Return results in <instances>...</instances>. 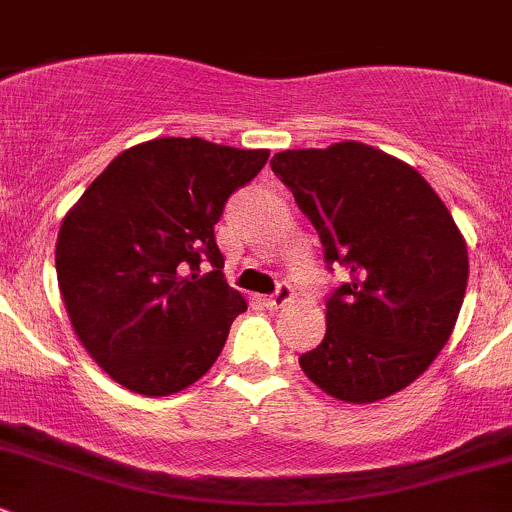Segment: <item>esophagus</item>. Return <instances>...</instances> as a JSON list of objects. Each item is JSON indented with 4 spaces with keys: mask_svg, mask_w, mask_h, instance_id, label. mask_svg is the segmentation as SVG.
<instances>
[{
    "mask_svg": "<svg viewBox=\"0 0 512 512\" xmlns=\"http://www.w3.org/2000/svg\"><path fill=\"white\" fill-rule=\"evenodd\" d=\"M292 297H295V290H292L287 282H280V285H277V290L272 292L270 297H265V305L270 307V310H280V307L290 305Z\"/></svg>",
    "mask_w": 512,
    "mask_h": 512,
    "instance_id": "esophagus-1",
    "label": "esophagus"
}]
</instances>
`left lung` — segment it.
Listing matches in <instances>:
<instances>
[{"label":"left lung","instance_id":"left-lung-1","mask_svg":"<svg viewBox=\"0 0 512 512\" xmlns=\"http://www.w3.org/2000/svg\"><path fill=\"white\" fill-rule=\"evenodd\" d=\"M350 280L327 297V330L300 367L345 403L408 388L453 332L468 287V247L433 187L362 142L285 150L270 160Z\"/></svg>","mask_w":512,"mask_h":512}]
</instances>
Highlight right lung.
Instances as JSON below:
<instances>
[{"mask_svg":"<svg viewBox=\"0 0 512 512\" xmlns=\"http://www.w3.org/2000/svg\"><path fill=\"white\" fill-rule=\"evenodd\" d=\"M267 157L160 137L114 157L67 212L54 252L59 292L79 342L114 382L157 398L215 365L247 310L222 275L215 225ZM205 261L210 273L199 272Z\"/></svg>","mask_w":512,"mask_h":512,"instance_id":"obj_1","label":"right lung"}]
</instances>
